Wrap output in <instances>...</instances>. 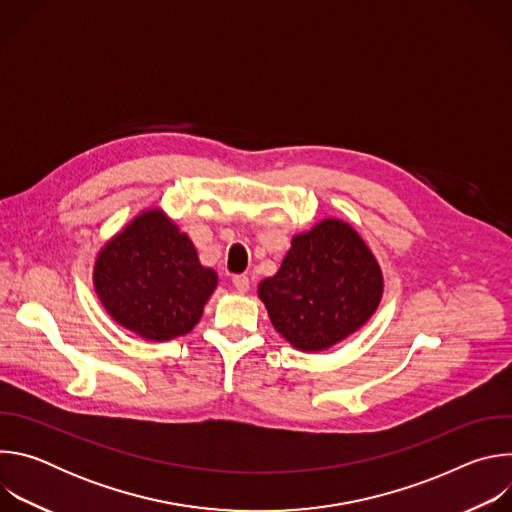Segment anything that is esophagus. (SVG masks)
Masks as SVG:
<instances>
[{"label": "esophagus", "mask_w": 512, "mask_h": 512, "mask_svg": "<svg viewBox=\"0 0 512 512\" xmlns=\"http://www.w3.org/2000/svg\"><path fill=\"white\" fill-rule=\"evenodd\" d=\"M233 285H235L239 294H247V291H249V277L247 275H235Z\"/></svg>", "instance_id": "esophagus-1"}]
</instances>
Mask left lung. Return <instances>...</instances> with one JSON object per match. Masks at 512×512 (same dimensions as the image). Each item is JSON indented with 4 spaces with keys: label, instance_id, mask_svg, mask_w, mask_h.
I'll use <instances>...</instances> for the list:
<instances>
[{
    "label": "left lung",
    "instance_id": "8db88e82",
    "mask_svg": "<svg viewBox=\"0 0 512 512\" xmlns=\"http://www.w3.org/2000/svg\"><path fill=\"white\" fill-rule=\"evenodd\" d=\"M383 271L362 237L340 218H322L291 237L275 275L257 296L273 328L302 352H322L371 320L383 298Z\"/></svg>",
    "mask_w": 512,
    "mask_h": 512
}]
</instances>
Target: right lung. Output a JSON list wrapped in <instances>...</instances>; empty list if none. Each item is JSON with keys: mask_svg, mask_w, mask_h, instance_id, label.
I'll return each instance as SVG.
<instances>
[{"mask_svg": "<svg viewBox=\"0 0 512 512\" xmlns=\"http://www.w3.org/2000/svg\"><path fill=\"white\" fill-rule=\"evenodd\" d=\"M93 285L107 314L143 340L188 334L202 318L218 275L162 208H145L97 253Z\"/></svg>", "mask_w": 512, "mask_h": 512, "instance_id": "right-lung-1", "label": "right lung"}]
</instances>
